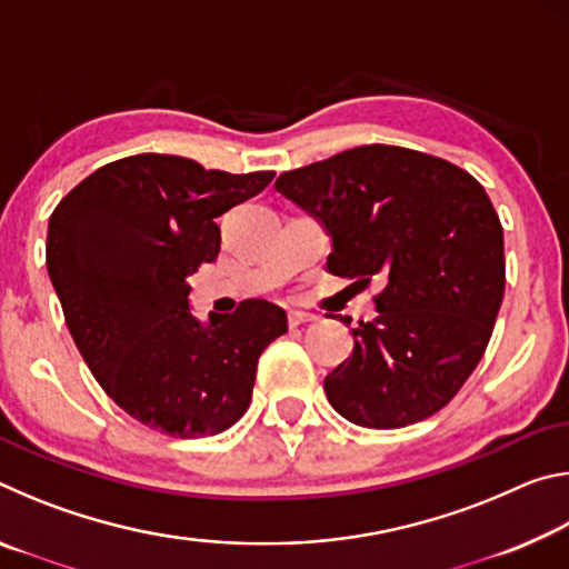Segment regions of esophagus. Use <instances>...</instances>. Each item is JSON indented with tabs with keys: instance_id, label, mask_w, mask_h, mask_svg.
I'll use <instances>...</instances> for the list:
<instances>
[{
	"instance_id": "obj_1",
	"label": "esophagus",
	"mask_w": 569,
	"mask_h": 569,
	"mask_svg": "<svg viewBox=\"0 0 569 569\" xmlns=\"http://www.w3.org/2000/svg\"><path fill=\"white\" fill-rule=\"evenodd\" d=\"M311 321H316L313 313L298 311V308H291V311H288V326H291V329H296V326H303V323H311Z\"/></svg>"
}]
</instances>
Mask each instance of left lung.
I'll use <instances>...</instances> for the list:
<instances>
[{
  "label": "left lung",
  "mask_w": 569,
  "mask_h": 569,
  "mask_svg": "<svg viewBox=\"0 0 569 569\" xmlns=\"http://www.w3.org/2000/svg\"><path fill=\"white\" fill-rule=\"evenodd\" d=\"M276 190L323 226L333 276L383 281L379 316L351 329V356L323 379L331 407L369 429L447 407L485 356L505 296L502 223L485 188L427 152L361 146L283 172Z\"/></svg>",
  "instance_id": "1"
}]
</instances>
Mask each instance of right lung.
Segmentation results:
<instances>
[{
  "mask_svg": "<svg viewBox=\"0 0 569 569\" xmlns=\"http://www.w3.org/2000/svg\"><path fill=\"white\" fill-rule=\"evenodd\" d=\"M273 176L142 152L94 170L54 208L47 273L67 329L108 397L150 429L196 439L236 423L258 356L288 329L261 298L206 323L190 313L188 276L220 250L216 218Z\"/></svg>",
  "mask_w": 569,
  "mask_h": 569,
  "instance_id": "obj_1",
  "label": "right lung"
}]
</instances>
